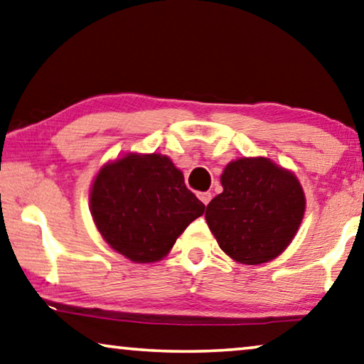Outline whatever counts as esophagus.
Segmentation results:
<instances>
[{
  "label": "esophagus",
  "mask_w": 364,
  "mask_h": 364,
  "mask_svg": "<svg viewBox=\"0 0 364 364\" xmlns=\"http://www.w3.org/2000/svg\"><path fill=\"white\" fill-rule=\"evenodd\" d=\"M198 198H199L200 200H203V204H204V205H208V204H209V200L213 199V194H210V193H199V194H198Z\"/></svg>",
  "instance_id": "34e87169"
}]
</instances>
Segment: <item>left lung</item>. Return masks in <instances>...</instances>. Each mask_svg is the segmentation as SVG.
<instances>
[{"label": "left lung", "mask_w": 364, "mask_h": 364, "mask_svg": "<svg viewBox=\"0 0 364 364\" xmlns=\"http://www.w3.org/2000/svg\"><path fill=\"white\" fill-rule=\"evenodd\" d=\"M224 191L210 200L205 220L232 259L259 264L286 250L306 210L301 183L268 159H238L220 176Z\"/></svg>", "instance_id": "obj_1"}]
</instances>
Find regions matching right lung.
Returning a JSON list of instances; mask_svg holds the SVG:
<instances>
[{
  "label": "right lung",
  "instance_id": "1",
  "mask_svg": "<svg viewBox=\"0 0 364 364\" xmlns=\"http://www.w3.org/2000/svg\"><path fill=\"white\" fill-rule=\"evenodd\" d=\"M91 215L109 247L130 262H159L205 205L165 155L129 154L106 164L90 193Z\"/></svg>",
  "mask_w": 364,
  "mask_h": 364
}]
</instances>
